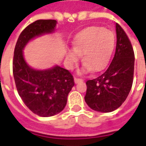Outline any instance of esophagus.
Here are the masks:
<instances>
[{
  "instance_id": "34e87169",
  "label": "esophagus",
  "mask_w": 146,
  "mask_h": 146,
  "mask_svg": "<svg viewBox=\"0 0 146 146\" xmlns=\"http://www.w3.org/2000/svg\"><path fill=\"white\" fill-rule=\"evenodd\" d=\"M74 81H75V84H78V83H80V82H83L84 80L82 79H78V78H75L74 79Z\"/></svg>"
}]
</instances>
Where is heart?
Masks as SVG:
<instances>
[{
	"label": "heart",
	"instance_id": "b5f03b06",
	"mask_svg": "<svg viewBox=\"0 0 146 146\" xmlns=\"http://www.w3.org/2000/svg\"><path fill=\"white\" fill-rule=\"evenodd\" d=\"M72 46L73 49L66 53V66L73 68L82 54L84 64L80 72H96L104 69L110 60L115 47V35L105 28L90 26L75 35Z\"/></svg>",
	"mask_w": 146,
	"mask_h": 146
}]
</instances>
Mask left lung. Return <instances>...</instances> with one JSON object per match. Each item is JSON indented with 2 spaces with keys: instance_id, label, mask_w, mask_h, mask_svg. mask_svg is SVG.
<instances>
[{
  "instance_id": "8db88e82",
  "label": "left lung",
  "mask_w": 146,
  "mask_h": 146,
  "mask_svg": "<svg viewBox=\"0 0 146 146\" xmlns=\"http://www.w3.org/2000/svg\"><path fill=\"white\" fill-rule=\"evenodd\" d=\"M115 55L108 69L88 80L85 102L94 111L111 112L121 106L129 94L133 81L134 52L121 25L116 24Z\"/></svg>"
}]
</instances>
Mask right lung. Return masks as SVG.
<instances>
[{
	"label": "right lung",
	"instance_id": "1",
	"mask_svg": "<svg viewBox=\"0 0 146 146\" xmlns=\"http://www.w3.org/2000/svg\"><path fill=\"white\" fill-rule=\"evenodd\" d=\"M57 21L38 20L28 25L17 39L13 62L17 90L31 112L42 117L57 115L66 106L68 94L74 87L69 71L58 65L38 70L29 66L24 58L26 45L55 31Z\"/></svg>",
	"mask_w": 146,
	"mask_h": 146
}]
</instances>
